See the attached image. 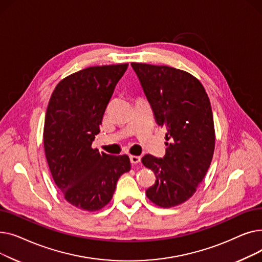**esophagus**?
Segmentation results:
<instances>
[{"label": "esophagus", "mask_w": 262, "mask_h": 262, "mask_svg": "<svg viewBox=\"0 0 262 262\" xmlns=\"http://www.w3.org/2000/svg\"><path fill=\"white\" fill-rule=\"evenodd\" d=\"M129 159H130V162H132L133 164H137V163H139V162H140L141 157H140V156L130 155V156H129Z\"/></svg>", "instance_id": "obj_1"}]
</instances>
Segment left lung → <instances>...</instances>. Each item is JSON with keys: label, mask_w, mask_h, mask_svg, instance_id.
<instances>
[{"label": "left lung", "mask_w": 262, "mask_h": 262, "mask_svg": "<svg viewBox=\"0 0 262 262\" xmlns=\"http://www.w3.org/2000/svg\"><path fill=\"white\" fill-rule=\"evenodd\" d=\"M130 64L169 141L162 158L142 157V163L156 175L155 184L145 193L159 207H174L195 193L210 166L215 143L210 101L201 81L186 71Z\"/></svg>", "instance_id": "left-lung-1"}]
</instances>
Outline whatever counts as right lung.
Instances as JSON below:
<instances>
[{
	"label": "right lung",
	"instance_id": "1",
	"mask_svg": "<svg viewBox=\"0 0 262 262\" xmlns=\"http://www.w3.org/2000/svg\"><path fill=\"white\" fill-rule=\"evenodd\" d=\"M128 63L89 67L61 79L48 105L43 144L53 180L74 207L96 211L113 199L127 155L92 148L115 87Z\"/></svg>",
	"mask_w": 262,
	"mask_h": 262
}]
</instances>
